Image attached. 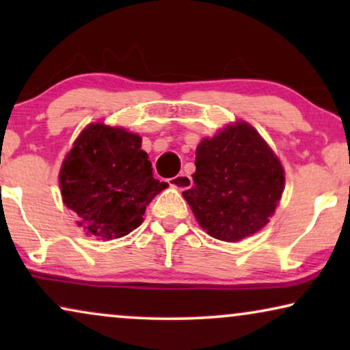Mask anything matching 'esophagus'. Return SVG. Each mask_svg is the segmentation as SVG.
Returning <instances> with one entry per match:
<instances>
[{"instance_id": "34e87169", "label": "esophagus", "mask_w": 350, "mask_h": 350, "mask_svg": "<svg viewBox=\"0 0 350 350\" xmlns=\"http://www.w3.org/2000/svg\"><path fill=\"white\" fill-rule=\"evenodd\" d=\"M170 186L178 189H189L191 185H193V178L188 174H178L174 178H169Z\"/></svg>"}]
</instances>
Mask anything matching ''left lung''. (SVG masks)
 <instances>
[{"label":"left lung","mask_w":350,"mask_h":350,"mask_svg":"<svg viewBox=\"0 0 350 350\" xmlns=\"http://www.w3.org/2000/svg\"><path fill=\"white\" fill-rule=\"evenodd\" d=\"M194 186L185 199L210 236L237 242L269 221L284 193V169L245 122L204 138L196 151Z\"/></svg>","instance_id":"8db88e82"}]
</instances>
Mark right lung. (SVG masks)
Listing matches in <instances>:
<instances>
[{
	"label": "right lung",
	"instance_id": "add662e5",
	"mask_svg": "<svg viewBox=\"0 0 350 350\" xmlns=\"http://www.w3.org/2000/svg\"><path fill=\"white\" fill-rule=\"evenodd\" d=\"M165 186L152 176L142 138L103 124L84 129L60 170L65 205L85 232L107 241L140 226L146 205Z\"/></svg>",
	"mask_w": 350,
	"mask_h": 350
}]
</instances>
